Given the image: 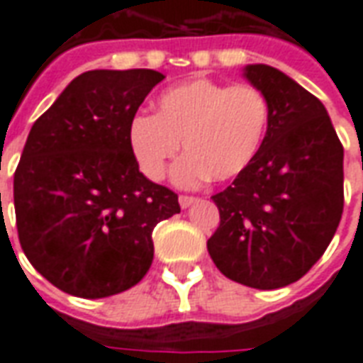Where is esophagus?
<instances>
[{
    "instance_id": "1",
    "label": "esophagus",
    "mask_w": 363,
    "mask_h": 363,
    "mask_svg": "<svg viewBox=\"0 0 363 363\" xmlns=\"http://www.w3.org/2000/svg\"><path fill=\"white\" fill-rule=\"evenodd\" d=\"M196 200H198V198L186 196V194H182V196H179V204H181V208H189V206L194 204Z\"/></svg>"
}]
</instances>
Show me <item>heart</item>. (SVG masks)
I'll return each instance as SVG.
<instances>
[{
    "label": "heart",
    "instance_id": "1",
    "mask_svg": "<svg viewBox=\"0 0 363 363\" xmlns=\"http://www.w3.org/2000/svg\"><path fill=\"white\" fill-rule=\"evenodd\" d=\"M270 130L267 95L249 83L228 85L206 77L177 83L157 96L155 114L138 112L128 124V145L150 181H161L181 150L173 181L190 189L233 181L255 163Z\"/></svg>",
    "mask_w": 363,
    "mask_h": 363
}]
</instances>
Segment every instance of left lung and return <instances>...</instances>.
<instances>
[{
	"instance_id": "left-lung-1",
	"label": "left lung",
	"mask_w": 363,
	"mask_h": 363,
	"mask_svg": "<svg viewBox=\"0 0 363 363\" xmlns=\"http://www.w3.org/2000/svg\"><path fill=\"white\" fill-rule=\"evenodd\" d=\"M245 77L267 95L270 130L243 174L212 200L220 228L208 239L213 264L257 289L294 284L327 251L344 208V147L319 99L276 67Z\"/></svg>"
}]
</instances>
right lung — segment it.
Instances as JSON below:
<instances>
[{"label": "right lung", "mask_w": 363, "mask_h": 363, "mask_svg": "<svg viewBox=\"0 0 363 363\" xmlns=\"http://www.w3.org/2000/svg\"><path fill=\"white\" fill-rule=\"evenodd\" d=\"M163 79L85 72L30 128L13 179L17 233L28 262L66 294L99 299L135 286L153 260V228L181 212L128 145L130 120Z\"/></svg>", "instance_id": "obj_1"}]
</instances>
